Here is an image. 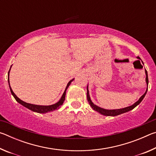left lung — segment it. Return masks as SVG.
I'll use <instances>...</instances> for the list:
<instances>
[{
    "label": "left lung",
    "mask_w": 156,
    "mask_h": 156,
    "mask_svg": "<svg viewBox=\"0 0 156 156\" xmlns=\"http://www.w3.org/2000/svg\"><path fill=\"white\" fill-rule=\"evenodd\" d=\"M137 58L139 59V60H141L139 56L137 57ZM140 61V60H139ZM142 61V60H141ZM143 63V62H142ZM145 74H146V83H147V87H148V84H149V79H148V74H147V71L145 69ZM87 100L89 102V104L90 105V106L91 107L92 109L96 111L97 112L100 113V114L103 115H106V116H115V115H118L120 114H122V113H126V112H128L129 111L132 110L133 109H134L136 106H138V105L140 103L142 102V100H143V98L145 96V95H146L147 90H148V88H147V90L145 91V93L142 95V96L140 98L139 100L137 101L136 102H135L133 105H131V106L127 107H125V108H122V109H103V108H101L98 106H97V105H94L93 103V102L91 101V100L90 98V96H89V89H88V85L87 87Z\"/></svg>",
    "instance_id": "8db88e82"
}]
</instances>
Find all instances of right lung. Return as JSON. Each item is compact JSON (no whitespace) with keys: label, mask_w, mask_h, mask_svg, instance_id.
I'll return each mask as SVG.
<instances>
[{"label":"right lung","mask_w":156,"mask_h":156,"mask_svg":"<svg viewBox=\"0 0 156 156\" xmlns=\"http://www.w3.org/2000/svg\"><path fill=\"white\" fill-rule=\"evenodd\" d=\"M11 66V67H12ZM11 69V68H10ZM9 72H10V69L8 72V83H9V89H10V91H11V93L12 94V96H14V98L16 99V100L18 102V103H20V105H22L23 106H24L25 107L27 108L31 111H32V112H36V113H46L47 112H52V111H54L56 109H59L60 107V106L63 104V102H64L65 100V95H66V91H67V88L69 87L70 84L72 83V82L74 80V78L72 79V80H71L69 82L67 87H66L65 88V90L64 91V93H63L62 96L60 98V99L59 100L58 102H57L56 103H55L54 105H33V104H30V103H27V102H25L24 101H23V100H21L19 98H18L16 96V95L14 91H12V89L11 88V87H10V84H9Z\"/></svg>","instance_id":"obj_1"}]
</instances>
